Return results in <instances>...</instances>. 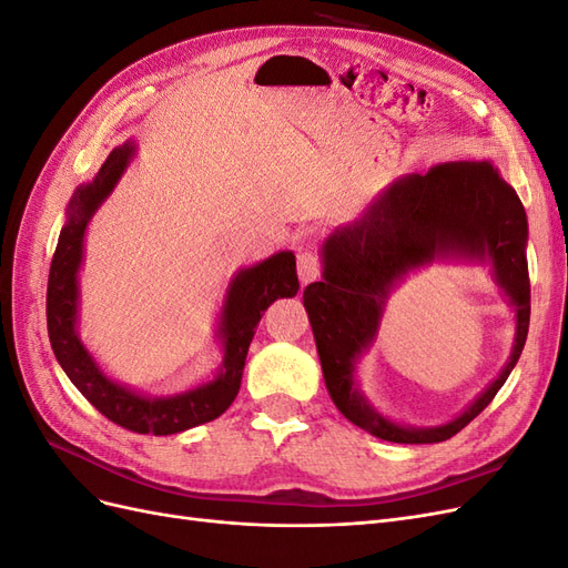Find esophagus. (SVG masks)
<instances>
[{"instance_id": "1", "label": "esophagus", "mask_w": 568, "mask_h": 568, "mask_svg": "<svg viewBox=\"0 0 568 568\" xmlns=\"http://www.w3.org/2000/svg\"><path fill=\"white\" fill-rule=\"evenodd\" d=\"M298 280H301V284H311V282L320 280V261L315 253H311V251L298 253Z\"/></svg>"}]
</instances>
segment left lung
I'll use <instances>...</instances> for the list:
<instances>
[{
  "mask_svg": "<svg viewBox=\"0 0 568 568\" xmlns=\"http://www.w3.org/2000/svg\"><path fill=\"white\" fill-rule=\"evenodd\" d=\"M528 217L493 161L440 163L426 175L384 186L353 222L322 242V282L307 284L303 305L313 326L326 390L348 422L390 443H440L480 415L519 363L528 336ZM434 262L491 270L515 315V341L501 374L457 418L409 427L366 398L356 365L378 337L385 303L409 273Z\"/></svg>",
  "mask_w": 568,
  "mask_h": 568,
  "instance_id": "1",
  "label": "left lung"
}]
</instances>
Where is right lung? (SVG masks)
Instances as JSON below:
<instances>
[{
    "mask_svg": "<svg viewBox=\"0 0 568 568\" xmlns=\"http://www.w3.org/2000/svg\"><path fill=\"white\" fill-rule=\"evenodd\" d=\"M136 156L128 140L115 146L99 173L75 186L68 201L54 261L47 284V332L61 369L101 415L134 434L170 436L213 422L225 412L242 386V374L255 326L277 298L298 294L296 255L277 251L261 263L239 267L225 288L213 338L220 346V365L203 382L170 395H149L109 376L84 346L80 324V270L84 263V236L97 211L113 194Z\"/></svg>",
    "mask_w": 568,
    "mask_h": 568,
    "instance_id": "add662e5",
    "label": "right lung"
}]
</instances>
